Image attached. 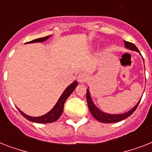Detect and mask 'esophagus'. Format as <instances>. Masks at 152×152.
I'll return each mask as SVG.
<instances>
[{"instance_id": "obj_1", "label": "esophagus", "mask_w": 152, "mask_h": 152, "mask_svg": "<svg viewBox=\"0 0 152 152\" xmlns=\"http://www.w3.org/2000/svg\"><path fill=\"white\" fill-rule=\"evenodd\" d=\"M88 76L84 72H81L77 76V80L80 82V83H83V82H85V81L88 80Z\"/></svg>"}]
</instances>
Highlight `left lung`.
Listing matches in <instances>:
<instances>
[{"label": "left lung", "mask_w": 152, "mask_h": 152, "mask_svg": "<svg viewBox=\"0 0 152 152\" xmlns=\"http://www.w3.org/2000/svg\"><path fill=\"white\" fill-rule=\"evenodd\" d=\"M125 48L129 49L131 50H134L140 53L139 50L137 49V46H135L133 43L125 41ZM140 100L138 102V103H137L132 110H130L129 111H128L126 113H121V114H110V113H104V112L100 110L99 109L95 106V104H94V102H93L92 99H91L90 92H89V89H87V102H88V108H89V110H90L91 113L92 114L93 117H94L96 120H98L99 121H100V122L102 123L118 122V121H121L124 120L125 118H129V117L136 110V109L137 108V106L139 105Z\"/></svg>", "instance_id": "1"}]
</instances>
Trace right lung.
<instances>
[{"mask_svg": "<svg viewBox=\"0 0 152 152\" xmlns=\"http://www.w3.org/2000/svg\"><path fill=\"white\" fill-rule=\"evenodd\" d=\"M50 37V35L49 36L43 37V38H40V39H34L33 41L28 42H26V43H34V42H44L47 40ZM78 83L77 81H74L73 83H71L70 85L68 87V88L64 91V92L62 93V95H61V97L58 99L57 102L56 103L53 108L51 110L50 112H48L46 114H44L42 116H40V117H31V116H28L27 114H25L23 112L19 110V111L20 112V113L22 114L25 118H27V120L31 121L32 122L35 123H43V124H46V123H52L55 121H57L58 118L61 117L62 112H63V110H64V104L66 101V99L69 97V95H71L72 91L75 90V88H76Z\"/></svg>", "mask_w": 152, "mask_h": 152, "instance_id": "1", "label": "right lung"}]
</instances>
